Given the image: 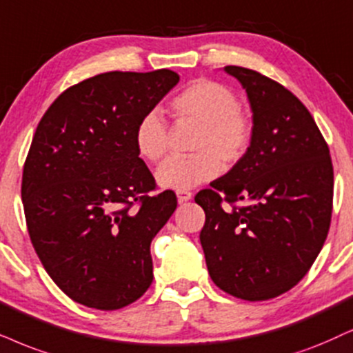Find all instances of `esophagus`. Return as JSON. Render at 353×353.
Returning a JSON list of instances; mask_svg holds the SVG:
<instances>
[{
  "instance_id": "1",
  "label": "esophagus",
  "mask_w": 353,
  "mask_h": 353,
  "mask_svg": "<svg viewBox=\"0 0 353 353\" xmlns=\"http://www.w3.org/2000/svg\"><path fill=\"white\" fill-rule=\"evenodd\" d=\"M176 195H177V202L179 203L189 202V200L194 197V195H192V192H189V190H177Z\"/></svg>"
}]
</instances>
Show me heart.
I'll list each match as a JSON object with an SVG mask.
<instances>
[{
    "label": "heart",
    "instance_id": "b5f03b06",
    "mask_svg": "<svg viewBox=\"0 0 353 353\" xmlns=\"http://www.w3.org/2000/svg\"><path fill=\"white\" fill-rule=\"evenodd\" d=\"M177 122L197 127L190 150L195 154L171 158L156 171L163 189L189 190L216 177L225 166H233L246 154L252 128L230 88L212 79H195L169 102ZM137 153L156 163L168 151V128L156 110L138 120L133 132Z\"/></svg>",
    "mask_w": 353,
    "mask_h": 353
}]
</instances>
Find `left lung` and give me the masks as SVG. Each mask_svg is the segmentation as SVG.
Returning <instances> with one entry per match:
<instances>
[{
    "mask_svg": "<svg viewBox=\"0 0 353 353\" xmlns=\"http://www.w3.org/2000/svg\"><path fill=\"white\" fill-rule=\"evenodd\" d=\"M223 70L246 89L252 135L246 154L195 195L205 212L200 243L216 287L241 300H270L300 282L327 238L331 156L287 88L243 66ZM244 199L246 208L235 207Z\"/></svg>",
    "mask_w": 353,
    "mask_h": 353,
    "instance_id": "obj_1",
    "label": "left lung"
}]
</instances>
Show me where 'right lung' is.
<instances>
[{"mask_svg":"<svg viewBox=\"0 0 353 353\" xmlns=\"http://www.w3.org/2000/svg\"><path fill=\"white\" fill-rule=\"evenodd\" d=\"M177 83L171 70L97 74L61 92L37 125L22 172L26 221L47 274L79 305L120 310L153 282L151 241L177 199L146 195L154 177L133 132Z\"/></svg>","mask_w":353,"mask_h":353,"instance_id":"obj_1","label":"right lung"}]
</instances>
